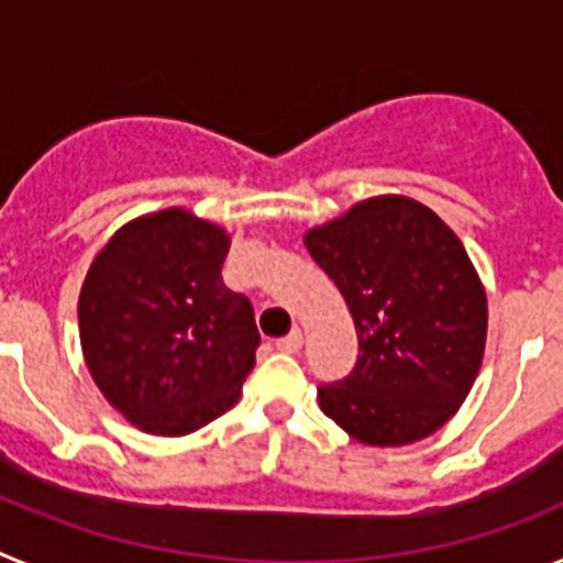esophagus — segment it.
<instances>
[{"mask_svg":"<svg viewBox=\"0 0 563 563\" xmlns=\"http://www.w3.org/2000/svg\"><path fill=\"white\" fill-rule=\"evenodd\" d=\"M301 341H305V338H301V330H292L290 335L278 338L276 350L285 352V355H296V352L301 350Z\"/></svg>","mask_w":563,"mask_h":563,"instance_id":"esophagus-1","label":"esophagus"}]
</instances>
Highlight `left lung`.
Returning a JSON list of instances; mask_svg holds the SVG:
<instances>
[{
  "label": "left lung",
  "mask_w": 563,
  "mask_h": 563,
  "mask_svg": "<svg viewBox=\"0 0 563 563\" xmlns=\"http://www.w3.org/2000/svg\"><path fill=\"white\" fill-rule=\"evenodd\" d=\"M357 330L355 369L318 386V406L377 449L409 445L456 415L479 375L487 298L465 247L411 197H372L307 231Z\"/></svg>",
  "instance_id": "obj_1"
}]
</instances>
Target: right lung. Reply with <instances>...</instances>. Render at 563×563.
Segmentation results:
<instances>
[{"label":"right lung","instance_id":"add662e5","mask_svg":"<svg viewBox=\"0 0 563 563\" xmlns=\"http://www.w3.org/2000/svg\"><path fill=\"white\" fill-rule=\"evenodd\" d=\"M228 245L220 225L166 208L126 222L84 278L89 375L146 434L183 437L217 420L256 363L251 301L222 282Z\"/></svg>","mask_w":563,"mask_h":563}]
</instances>
